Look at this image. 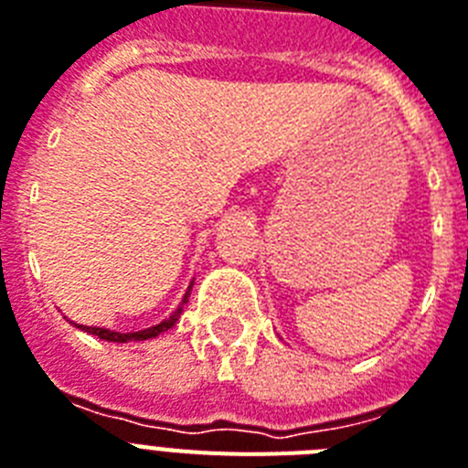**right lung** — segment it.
I'll return each mask as SVG.
<instances>
[{"label": "right lung", "instance_id": "obj_1", "mask_svg": "<svg viewBox=\"0 0 468 468\" xmlns=\"http://www.w3.org/2000/svg\"><path fill=\"white\" fill-rule=\"evenodd\" d=\"M191 289H193V282H191V287L186 289V294H184V299H181V303H179V306H176V311H174L172 315H169V318L162 320V323H157V325H153V327H145V330H138V332H114V330H107V327L79 325V323H71V325L79 327V330H83V332H90V335H95V337H100V339H107V342H119V345H123V342H145V339L157 337V335H162V332H167L169 327L176 325V320H179L181 313H184V306H186V303H188Z\"/></svg>", "mask_w": 468, "mask_h": 468}]
</instances>
